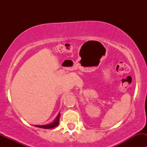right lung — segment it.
<instances>
[{"label": "right lung", "instance_id": "obj_1", "mask_svg": "<svg viewBox=\"0 0 147 147\" xmlns=\"http://www.w3.org/2000/svg\"><path fill=\"white\" fill-rule=\"evenodd\" d=\"M60 113H59L58 115L57 116V117L55 118V119L53 121V122L50 123V124H45V125H35V127H40V128H42V129L54 128V127H57V126L58 125L59 121H60Z\"/></svg>", "mask_w": 147, "mask_h": 147}]
</instances>
